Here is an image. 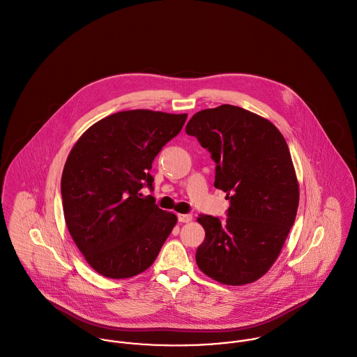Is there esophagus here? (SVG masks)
<instances>
[{"label": "esophagus", "mask_w": 357, "mask_h": 357, "mask_svg": "<svg viewBox=\"0 0 357 357\" xmlns=\"http://www.w3.org/2000/svg\"><path fill=\"white\" fill-rule=\"evenodd\" d=\"M193 219V215L192 214H178V220L181 222V223H188V222H190Z\"/></svg>", "instance_id": "34e87169"}]
</instances>
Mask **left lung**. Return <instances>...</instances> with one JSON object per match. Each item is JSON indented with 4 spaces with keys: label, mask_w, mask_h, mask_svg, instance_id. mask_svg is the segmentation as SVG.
<instances>
[{
    "label": "left lung",
    "mask_w": 357,
    "mask_h": 357,
    "mask_svg": "<svg viewBox=\"0 0 357 357\" xmlns=\"http://www.w3.org/2000/svg\"><path fill=\"white\" fill-rule=\"evenodd\" d=\"M186 134L211 153L214 186L230 202L225 222L197 218L206 238L196 262L218 283H254L276 262L298 210L299 185L284 137L269 120L231 105L196 113Z\"/></svg>",
    "instance_id": "left-lung-1"
}]
</instances>
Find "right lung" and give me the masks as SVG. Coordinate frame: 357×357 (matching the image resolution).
<instances>
[{
    "mask_svg": "<svg viewBox=\"0 0 357 357\" xmlns=\"http://www.w3.org/2000/svg\"><path fill=\"white\" fill-rule=\"evenodd\" d=\"M188 114L127 110L91 126L73 146L62 174L66 226L88 265L109 279H128L155 261L176 225L153 197L151 162Z\"/></svg>",
    "mask_w": 357,
    "mask_h": 357,
    "instance_id": "1",
    "label": "right lung"
}]
</instances>
